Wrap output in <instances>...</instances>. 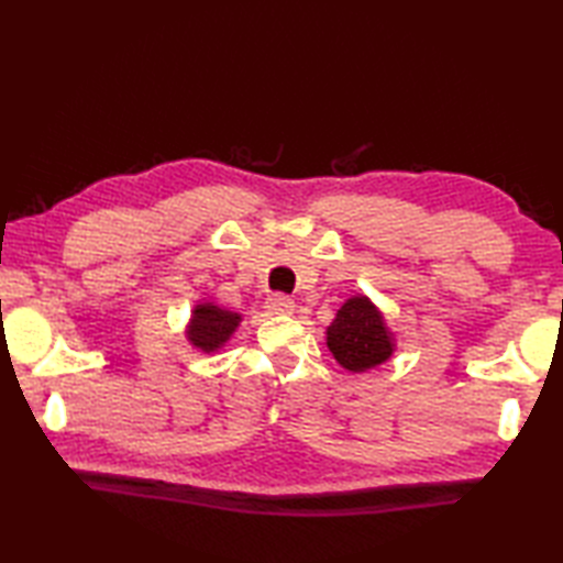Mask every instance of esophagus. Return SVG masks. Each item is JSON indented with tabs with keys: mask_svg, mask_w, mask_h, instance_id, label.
<instances>
[{
	"mask_svg": "<svg viewBox=\"0 0 563 563\" xmlns=\"http://www.w3.org/2000/svg\"><path fill=\"white\" fill-rule=\"evenodd\" d=\"M295 302L288 295H271L266 300V312L268 314H292Z\"/></svg>",
	"mask_w": 563,
	"mask_h": 563,
	"instance_id": "obj_1",
	"label": "esophagus"
}]
</instances>
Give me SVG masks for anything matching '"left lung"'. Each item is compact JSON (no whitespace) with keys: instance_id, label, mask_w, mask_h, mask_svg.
Instances as JSON below:
<instances>
[{"instance_id":"obj_1","label":"left lung","mask_w":563,"mask_h":563,"mask_svg":"<svg viewBox=\"0 0 563 563\" xmlns=\"http://www.w3.org/2000/svg\"><path fill=\"white\" fill-rule=\"evenodd\" d=\"M327 345L333 357L351 373H365L369 367H377L389 361L394 353L385 317L365 295L351 297L339 309L336 319L327 329Z\"/></svg>"}]
</instances>
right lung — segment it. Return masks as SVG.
<instances>
[{"label": "right lung", "mask_w": 563, "mask_h": 563, "mask_svg": "<svg viewBox=\"0 0 563 563\" xmlns=\"http://www.w3.org/2000/svg\"><path fill=\"white\" fill-rule=\"evenodd\" d=\"M239 321H242V317L227 312V309H220L218 305H198L194 309V317H190L186 336L196 349L212 353L230 341L234 329L239 327Z\"/></svg>", "instance_id": "obj_1"}]
</instances>
